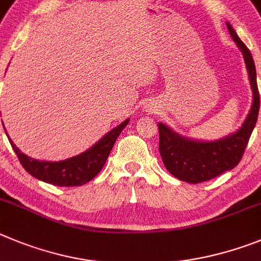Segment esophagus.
<instances>
[{"label": "esophagus", "instance_id": "esophagus-1", "mask_svg": "<svg viewBox=\"0 0 261 261\" xmlns=\"http://www.w3.org/2000/svg\"><path fill=\"white\" fill-rule=\"evenodd\" d=\"M149 110H153V109H152V108H151V109H149Z\"/></svg>", "mask_w": 261, "mask_h": 261}]
</instances>
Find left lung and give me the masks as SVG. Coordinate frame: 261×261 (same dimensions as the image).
Masks as SVG:
<instances>
[{"label": "left lung", "instance_id": "8db88e82", "mask_svg": "<svg viewBox=\"0 0 261 261\" xmlns=\"http://www.w3.org/2000/svg\"><path fill=\"white\" fill-rule=\"evenodd\" d=\"M226 25L233 40L243 53L252 88V105L247 118L237 133L213 142H201L183 138L164 123H159V149L164 165L169 173L183 182H205L222 174L224 171L236 168L245 153L259 116L260 95L257 90L256 69L252 55L236 34L234 28L229 23H226Z\"/></svg>", "mask_w": 261, "mask_h": 261}]
</instances>
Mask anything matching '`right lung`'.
<instances>
[{"mask_svg": "<svg viewBox=\"0 0 261 261\" xmlns=\"http://www.w3.org/2000/svg\"><path fill=\"white\" fill-rule=\"evenodd\" d=\"M128 119L123 121L121 125L110 130L105 136L98 140L95 145L87 149L83 153L78 156L70 157L63 161H39V160L31 159L27 154L22 153L19 148L13 143V140L9 138L11 147L14 152L19 159L23 168L37 179L43 182L50 183L55 186L70 187V186H82L84 183L90 182L91 179L96 177L102 169V166L107 163L108 156L116 143L117 138L122 130L127 126ZM5 128V126H4ZM6 131V128H5Z\"/></svg>", "mask_w": 261, "mask_h": 261, "instance_id": "right-lung-1", "label": "right lung"}]
</instances>
